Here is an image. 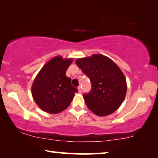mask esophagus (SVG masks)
Wrapping results in <instances>:
<instances>
[{"instance_id":"1","label":"esophagus","mask_w":158,"mask_h":158,"mask_svg":"<svg viewBox=\"0 0 158 158\" xmlns=\"http://www.w3.org/2000/svg\"><path fill=\"white\" fill-rule=\"evenodd\" d=\"M77 89H78V92L80 93V94H81V93H82V88L81 87V86H79V87L77 88Z\"/></svg>"}]
</instances>
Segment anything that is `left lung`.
Here are the masks:
<instances>
[{
	"label": "left lung",
	"mask_w": 158,
	"mask_h": 158,
	"mask_svg": "<svg viewBox=\"0 0 158 158\" xmlns=\"http://www.w3.org/2000/svg\"><path fill=\"white\" fill-rule=\"evenodd\" d=\"M75 63L91 83L90 93L83 94L88 109L99 116L116 111L124 100L127 88L120 68L110 58L98 54L79 58Z\"/></svg>",
	"instance_id": "8db88e82"
}]
</instances>
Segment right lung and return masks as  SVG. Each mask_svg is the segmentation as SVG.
<instances>
[{
  "instance_id": "add662e5",
  "label": "right lung",
  "mask_w": 158,
  "mask_h": 158,
  "mask_svg": "<svg viewBox=\"0 0 158 158\" xmlns=\"http://www.w3.org/2000/svg\"><path fill=\"white\" fill-rule=\"evenodd\" d=\"M73 59L57 56L49 60L34 79L31 87L33 98L40 108L49 114H58L66 109L78 90L65 75Z\"/></svg>"
}]
</instances>
